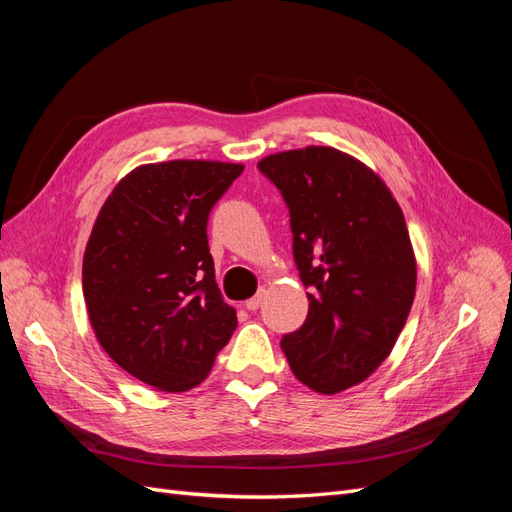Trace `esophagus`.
I'll use <instances>...</instances> for the list:
<instances>
[{"instance_id":"obj_1","label":"esophagus","mask_w":512,"mask_h":512,"mask_svg":"<svg viewBox=\"0 0 512 512\" xmlns=\"http://www.w3.org/2000/svg\"><path fill=\"white\" fill-rule=\"evenodd\" d=\"M262 299H265V290H258L252 299L245 301V309H250V312H256V309L262 305Z\"/></svg>"}]
</instances>
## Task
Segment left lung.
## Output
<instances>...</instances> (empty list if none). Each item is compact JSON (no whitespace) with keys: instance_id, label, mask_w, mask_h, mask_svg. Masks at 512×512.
<instances>
[{"instance_id":"left-lung-1","label":"left lung","mask_w":512,"mask_h":512,"mask_svg":"<svg viewBox=\"0 0 512 512\" xmlns=\"http://www.w3.org/2000/svg\"><path fill=\"white\" fill-rule=\"evenodd\" d=\"M258 168L286 200L309 288L307 318L282 350L309 389L342 393L374 374L408 320L416 260L404 213L374 170L333 147L273 153Z\"/></svg>"}]
</instances>
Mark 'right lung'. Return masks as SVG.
Listing matches in <instances>:
<instances>
[{
    "instance_id": "right-lung-1",
    "label": "right lung",
    "mask_w": 512,
    "mask_h": 512,
    "mask_svg": "<svg viewBox=\"0 0 512 512\" xmlns=\"http://www.w3.org/2000/svg\"><path fill=\"white\" fill-rule=\"evenodd\" d=\"M243 164H143L102 205L83 256L100 346L130 376L181 393L203 382L237 327L215 284L207 220Z\"/></svg>"
}]
</instances>
